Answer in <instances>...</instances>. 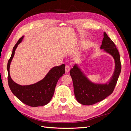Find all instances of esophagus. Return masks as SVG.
<instances>
[{"label": "esophagus", "mask_w": 131, "mask_h": 131, "mask_svg": "<svg viewBox=\"0 0 131 131\" xmlns=\"http://www.w3.org/2000/svg\"><path fill=\"white\" fill-rule=\"evenodd\" d=\"M70 70V67L68 65H66L65 67V70L66 73H68Z\"/></svg>", "instance_id": "34e87169"}]
</instances>
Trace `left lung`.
<instances>
[{"label": "left lung", "mask_w": 131, "mask_h": 131, "mask_svg": "<svg viewBox=\"0 0 131 131\" xmlns=\"http://www.w3.org/2000/svg\"><path fill=\"white\" fill-rule=\"evenodd\" d=\"M101 49H103L105 52L112 55L115 63L113 75L108 83L101 84L91 81L77 64L70 71L75 98L79 103L83 105H90L97 103L112 94L121 73L120 54L116 45L105 32H104Z\"/></svg>", "instance_id": "8db88e82"}]
</instances>
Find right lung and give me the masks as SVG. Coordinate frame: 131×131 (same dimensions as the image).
Masks as SVG:
<instances>
[{"label":"right lung","instance_id":"right-lung-1","mask_svg":"<svg viewBox=\"0 0 131 131\" xmlns=\"http://www.w3.org/2000/svg\"><path fill=\"white\" fill-rule=\"evenodd\" d=\"M22 37L14 47L10 58L7 63L8 84L11 92L23 103L30 106L37 107L48 104L52 98L55 88L59 79L65 73V65L54 67L51 69L43 79L29 85L22 86L15 82L11 78L10 66L15 50L22 42Z\"/></svg>","mask_w":131,"mask_h":131}]
</instances>
